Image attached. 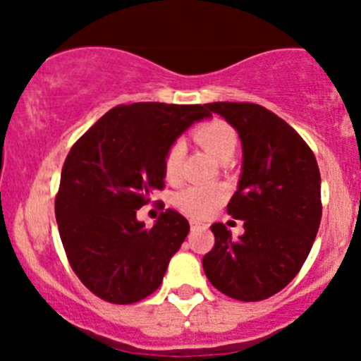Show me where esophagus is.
Returning a JSON list of instances; mask_svg holds the SVG:
<instances>
[{"label": "esophagus", "instance_id": "obj_1", "mask_svg": "<svg viewBox=\"0 0 361 361\" xmlns=\"http://www.w3.org/2000/svg\"><path fill=\"white\" fill-rule=\"evenodd\" d=\"M190 224H191V229H197V228H206V224L204 222H200V220H190Z\"/></svg>", "mask_w": 361, "mask_h": 361}]
</instances>
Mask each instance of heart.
<instances>
[{"mask_svg":"<svg viewBox=\"0 0 361 361\" xmlns=\"http://www.w3.org/2000/svg\"><path fill=\"white\" fill-rule=\"evenodd\" d=\"M193 139L202 146L209 155L216 161L231 159L238 145L237 132L229 126L226 121L213 119L199 124L193 130ZM184 148L180 142H173L168 146L162 157V173L166 180H177L180 173V164H183ZM226 200V188L220 184H195L188 186L183 191H178L175 197V204L180 212L186 215L195 216V219H204L209 216L220 204Z\"/></svg>","mask_w":361,"mask_h":361,"instance_id":"1","label":"heart"}]
</instances>
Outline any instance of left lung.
I'll list each match as a JSON object with an SVG mask.
<instances>
[{"label": "left lung", "instance_id": "8db88e82", "mask_svg": "<svg viewBox=\"0 0 361 361\" xmlns=\"http://www.w3.org/2000/svg\"><path fill=\"white\" fill-rule=\"evenodd\" d=\"M242 142V175L228 204L244 235L212 226L215 245L202 267L213 288L242 302L282 291L304 266L322 219L320 170L307 142L260 104L208 103Z\"/></svg>", "mask_w": 361, "mask_h": 361}]
</instances>
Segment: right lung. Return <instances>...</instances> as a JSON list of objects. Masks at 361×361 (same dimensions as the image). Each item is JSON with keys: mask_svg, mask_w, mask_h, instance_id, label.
I'll use <instances>...</instances> for the list:
<instances>
[{"mask_svg": "<svg viewBox=\"0 0 361 361\" xmlns=\"http://www.w3.org/2000/svg\"><path fill=\"white\" fill-rule=\"evenodd\" d=\"M209 116L206 104H121L72 146L63 164L56 220L73 273L95 296L124 305L157 291L190 224L166 209L146 228L137 209L164 188L168 146Z\"/></svg>", "mask_w": 361, "mask_h": 361, "instance_id": "1", "label": "right lung"}]
</instances>
